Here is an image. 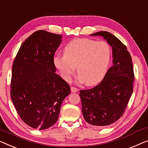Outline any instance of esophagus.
Returning a JSON list of instances; mask_svg holds the SVG:
<instances>
[{
	"instance_id": "34e87169",
	"label": "esophagus",
	"mask_w": 148,
	"mask_h": 148,
	"mask_svg": "<svg viewBox=\"0 0 148 148\" xmlns=\"http://www.w3.org/2000/svg\"><path fill=\"white\" fill-rule=\"evenodd\" d=\"M78 91V88H75V87H73V86L71 87V92H77Z\"/></svg>"
}]
</instances>
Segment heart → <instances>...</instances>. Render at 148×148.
Instances as JSON below:
<instances>
[{"label": "heart", "mask_w": 148, "mask_h": 148, "mask_svg": "<svg viewBox=\"0 0 148 148\" xmlns=\"http://www.w3.org/2000/svg\"><path fill=\"white\" fill-rule=\"evenodd\" d=\"M63 53L54 58V66L60 76L68 81L77 66L80 80L87 86L102 81L111 58V49L106 42L88 38L73 40L65 46Z\"/></svg>", "instance_id": "heart-1"}]
</instances>
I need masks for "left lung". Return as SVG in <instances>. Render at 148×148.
Here are the masks:
<instances>
[{"label": "left lung", "instance_id": "1", "mask_svg": "<svg viewBox=\"0 0 148 148\" xmlns=\"http://www.w3.org/2000/svg\"><path fill=\"white\" fill-rule=\"evenodd\" d=\"M90 35L103 37L112 48L113 66L102 81L91 89L80 90L79 94L86 122L102 127L116 122L124 113L133 92L134 68L126 46L115 36L106 31Z\"/></svg>", "mask_w": 148, "mask_h": 148}]
</instances>
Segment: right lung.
<instances>
[{
	"label": "right lung",
	"mask_w": 148,
	"mask_h": 148,
	"mask_svg": "<svg viewBox=\"0 0 148 148\" xmlns=\"http://www.w3.org/2000/svg\"><path fill=\"white\" fill-rule=\"evenodd\" d=\"M62 36L38 30L22 44L12 64L10 96L25 123L40 130L58 119L70 86L56 72L54 56Z\"/></svg>",
	"instance_id": "add662e5"
}]
</instances>
